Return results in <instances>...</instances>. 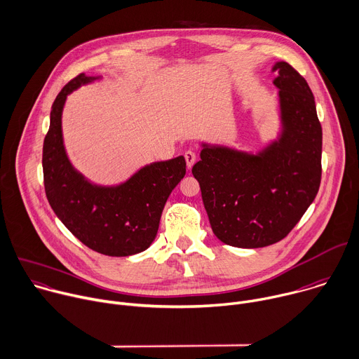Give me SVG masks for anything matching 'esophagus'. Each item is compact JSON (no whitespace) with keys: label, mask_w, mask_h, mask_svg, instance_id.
<instances>
[{"label":"esophagus","mask_w":359,"mask_h":359,"mask_svg":"<svg viewBox=\"0 0 359 359\" xmlns=\"http://www.w3.org/2000/svg\"><path fill=\"white\" fill-rule=\"evenodd\" d=\"M184 157H185V161H187V167H188V168H192L194 163L196 161V154H195L194 151L188 150V151H185Z\"/></svg>","instance_id":"1"}]
</instances>
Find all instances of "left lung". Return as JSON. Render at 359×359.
<instances>
[{"mask_svg": "<svg viewBox=\"0 0 359 359\" xmlns=\"http://www.w3.org/2000/svg\"><path fill=\"white\" fill-rule=\"evenodd\" d=\"M271 72L277 137L257 151L202 141L192 167L215 236L235 248H264L287 236L321 182L323 130L313 92L287 62H276Z\"/></svg>", "mask_w": 359, "mask_h": 359, "instance_id": "8db88e82", "label": "left lung"}]
</instances>
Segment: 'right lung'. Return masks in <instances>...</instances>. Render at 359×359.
<instances>
[{"label": "right lung", "instance_id": "obj_1", "mask_svg": "<svg viewBox=\"0 0 359 359\" xmlns=\"http://www.w3.org/2000/svg\"><path fill=\"white\" fill-rule=\"evenodd\" d=\"M100 79L82 74L56 96L43 141V184L56 217L83 245L123 257L144 252L154 242L164 205L184 178L187 164L182 156L154 161L113 185L96 184L78 171L65 149L62 113L70 93Z\"/></svg>", "mask_w": 359, "mask_h": 359}]
</instances>
